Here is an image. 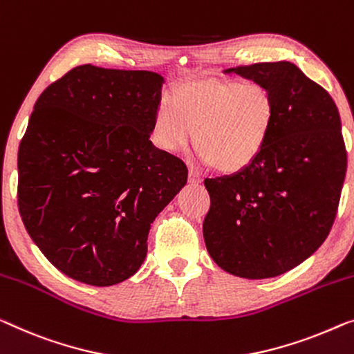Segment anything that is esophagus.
Wrapping results in <instances>:
<instances>
[{
    "label": "esophagus",
    "mask_w": 354,
    "mask_h": 354,
    "mask_svg": "<svg viewBox=\"0 0 354 354\" xmlns=\"http://www.w3.org/2000/svg\"><path fill=\"white\" fill-rule=\"evenodd\" d=\"M202 181H203V178L200 176V173L197 170H194V168H191V170H189V183L198 184V183H202Z\"/></svg>",
    "instance_id": "obj_1"
}]
</instances>
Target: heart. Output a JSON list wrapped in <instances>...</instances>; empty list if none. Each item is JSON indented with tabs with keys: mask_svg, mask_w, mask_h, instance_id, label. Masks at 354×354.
<instances>
[{
	"mask_svg": "<svg viewBox=\"0 0 354 354\" xmlns=\"http://www.w3.org/2000/svg\"><path fill=\"white\" fill-rule=\"evenodd\" d=\"M275 114V98L262 84L186 82L162 98L152 136L167 152L183 151L194 136L200 160L221 173H239L266 147Z\"/></svg>",
	"mask_w": 354,
	"mask_h": 354,
	"instance_id": "heart-1",
	"label": "heart"
}]
</instances>
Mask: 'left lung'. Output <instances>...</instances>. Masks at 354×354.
<instances>
[{
    "mask_svg": "<svg viewBox=\"0 0 354 354\" xmlns=\"http://www.w3.org/2000/svg\"><path fill=\"white\" fill-rule=\"evenodd\" d=\"M262 84L275 122L259 157L243 171L205 179L211 207L203 239L230 275H283L324 243L346 173L340 114L323 87L291 62L224 70Z\"/></svg>",
    "mask_w": 354,
    "mask_h": 354,
    "instance_id": "1",
    "label": "left lung"
}]
</instances>
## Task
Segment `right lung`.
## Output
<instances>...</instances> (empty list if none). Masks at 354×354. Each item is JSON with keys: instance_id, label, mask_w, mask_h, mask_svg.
Masks as SVG:
<instances>
[{"instance_id": "right-lung-1", "label": "right lung", "mask_w": 354, "mask_h": 354, "mask_svg": "<svg viewBox=\"0 0 354 354\" xmlns=\"http://www.w3.org/2000/svg\"><path fill=\"white\" fill-rule=\"evenodd\" d=\"M163 77L73 68L36 100L19 146L25 229L52 266L111 286L138 272L157 214L186 186L183 160L152 145Z\"/></svg>"}]
</instances>
